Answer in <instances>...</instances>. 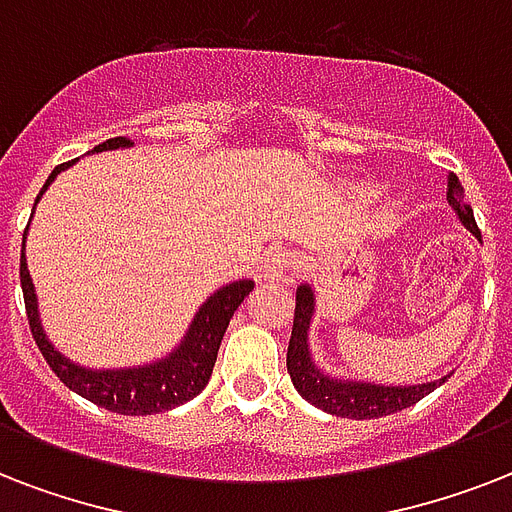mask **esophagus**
Instances as JSON below:
<instances>
[{"label": "esophagus", "instance_id": "obj_1", "mask_svg": "<svg viewBox=\"0 0 512 512\" xmlns=\"http://www.w3.org/2000/svg\"><path fill=\"white\" fill-rule=\"evenodd\" d=\"M295 268V257L287 249H268L260 260V279L263 281H287Z\"/></svg>", "mask_w": 512, "mask_h": 512}]
</instances>
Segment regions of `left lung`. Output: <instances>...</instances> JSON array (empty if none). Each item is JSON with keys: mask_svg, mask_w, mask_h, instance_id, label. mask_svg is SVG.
<instances>
[{"mask_svg": "<svg viewBox=\"0 0 512 512\" xmlns=\"http://www.w3.org/2000/svg\"><path fill=\"white\" fill-rule=\"evenodd\" d=\"M446 201L460 217V223L470 233L481 236L473 217V209L465 201L460 177L449 172L446 175ZM313 316V289L308 284L297 289L295 297V321H292V337H289L287 348V369L292 377V385L297 393L319 406L324 412L335 414V417H348V420H374V417H385V414L401 412L406 406H414L420 398L446 382V377L436 382H425V385H409V388H385V385H369V382H345L332 380L327 374H321L311 361L308 353V327H311Z\"/></svg>", "mask_w": 512, "mask_h": 512, "instance_id": "left-lung-1", "label": "left lung"}]
</instances>
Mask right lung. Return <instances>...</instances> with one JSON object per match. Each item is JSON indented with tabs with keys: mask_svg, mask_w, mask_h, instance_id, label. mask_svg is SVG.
<instances>
[{
	"mask_svg": "<svg viewBox=\"0 0 512 512\" xmlns=\"http://www.w3.org/2000/svg\"><path fill=\"white\" fill-rule=\"evenodd\" d=\"M132 146L130 138H111L106 143H100L92 151H111V148ZM74 162L60 164L47 177L44 188L55 180L60 170H66ZM44 188L39 191L36 201L42 199ZM28 231V228H26ZM26 247V239H23ZM20 287H23V303H26V316L31 335H34L36 345L42 350L44 361L50 364V369L60 377L63 385L79 393L82 398L92 401V404L103 406L108 412L116 414H156L175 409V406L191 401L207 388L209 377H212V366L217 361V350L223 342L228 321H231L233 311L244 303V297L252 292V281H236L228 287L217 289L215 295L209 297L207 303L201 305L196 319H193L188 335H185L183 345L167 356L164 361H156L151 366H138V369H116V372H92L84 366L71 364L68 358H63L58 350L52 348L50 340L44 337L42 324H39V313H36V295L31 276L26 268V255L20 249Z\"/></svg>",
	"mask_w": 512,
	"mask_h": 512,
	"instance_id": "1",
	"label": "right lung"
}]
</instances>
